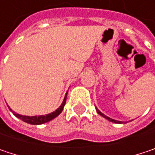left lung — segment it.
Wrapping results in <instances>:
<instances>
[{"label": "left lung", "instance_id": "left-lung-1", "mask_svg": "<svg viewBox=\"0 0 155 155\" xmlns=\"http://www.w3.org/2000/svg\"><path fill=\"white\" fill-rule=\"evenodd\" d=\"M95 108H96V111H97V113H98L100 116H101L102 117H104V118H106L107 120H108V121H110V122H112V123H115V124H124H124H126V122H121V121H117V120L112 119V118H110V117H108V116H105V115H104L103 113H101V111H100V110H99L97 107H95Z\"/></svg>", "mask_w": 155, "mask_h": 155}]
</instances>
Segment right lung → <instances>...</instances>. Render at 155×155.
I'll return each instance as SVG.
<instances>
[{
	"label": "right lung",
	"mask_w": 155,
	"mask_h": 155,
	"mask_svg": "<svg viewBox=\"0 0 155 155\" xmlns=\"http://www.w3.org/2000/svg\"><path fill=\"white\" fill-rule=\"evenodd\" d=\"M67 94H68V92L66 93L65 96H64V99H63V101L61 104V106L54 112L50 113V114H48V115H41V116H23V115H19V114H17L16 112H14L8 106V108L9 110L15 115V116H17V118L21 119L22 121L27 123V124H33V125H39V124H43L45 123H48L51 120H53L54 118H55L56 116H58L61 113V111L63 110V107L65 106V103H66V98H67Z\"/></svg>",
	"instance_id": "add662e5"
}]
</instances>
